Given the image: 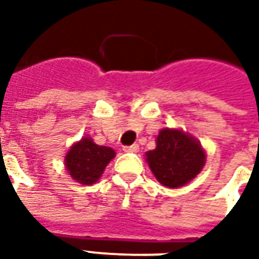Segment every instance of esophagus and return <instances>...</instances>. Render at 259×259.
<instances>
[{"label":"esophagus","mask_w":259,"mask_h":259,"mask_svg":"<svg viewBox=\"0 0 259 259\" xmlns=\"http://www.w3.org/2000/svg\"><path fill=\"white\" fill-rule=\"evenodd\" d=\"M124 152H137L139 151V144H133V146L123 147Z\"/></svg>","instance_id":"obj_1"}]
</instances>
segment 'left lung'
Masks as SVG:
<instances>
[{
  "label": "left lung",
  "instance_id": "left-lung-1",
  "mask_svg": "<svg viewBox=\"0 0 259 259\" xmlns=\"http://www.w3.org/2000/svg\"><path fill=\"white\" fill-rule=\"evenodd\" d=\"M146 159L161 185L178 189L187 185L205 165V151L200 141L179 129H162L157 147L146 152Z\"/></svg>",
  "mask_w": 259,
  "mask_h": 259
}]
</instances>
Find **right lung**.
I'll return each instance as SVG.
<instances>
[{"label": "right lung", "mask_w": 259, "mask_h": 259, "mask_svg": "<svg viewBox=\"0 0 259 259\" xmlns=\"http://www.w3.org/2000/svg\"><path fill=\"white\" fill-rule=\"evenodd\" d=\"M113 158L115 151L111 147L98 146L91 137H83L65 155V168L72 179L90 186L101 178Z\"/></svg>", "instance_id": "right-lung-1"}]
</instances>
